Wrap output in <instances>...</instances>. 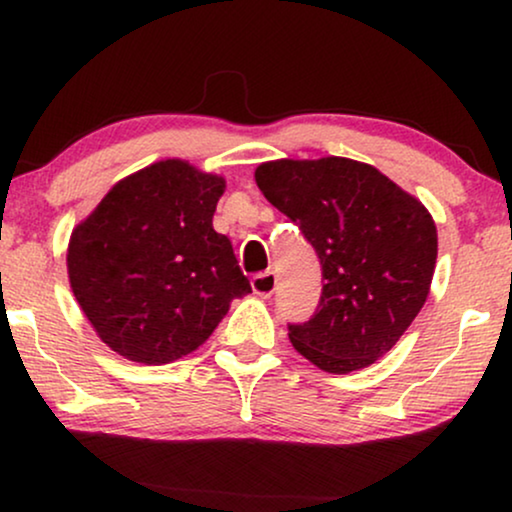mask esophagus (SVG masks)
I'll list each match as a JSON object with an SVG mask.
<instances>
[{
	"mask_svg": "<svg viewBox=\"0 0 512 512\" xmlns=\"http://www.w3.org/2000/svg\"><path fill=\"white\" fill-rule=\"evenodd\" d=\"M251 289H254L256 296L270 298L277 289V275L272 270L258 272V275H254V279H251Z\"/></svg>",
	"mask_w": 512,
	"mask_h": 512,
	"instance_id": "obj_1",
	"label": "esophagus"
}]
</instances>
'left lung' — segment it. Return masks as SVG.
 Masks as SVG:
<instances>
[{
    "label": "left lung",
    "mask_w": 512,
    "mask_h": 512,
    "mask_svg": "<svg viewBox=\"0 0 512 512\" xmlns=\"http://www.w3.org/2000/svg\"><path fill=\"white\" fill-rule=\"evenodd\" d=\"M254 177L321 263L317 312L289 324L291 345L326 373L368 368L429 296L438 256L429 209L373 165L349 158L270 160Z\"/></svg>",
    "instance_id": "left-lung-1"
}]
</instances>
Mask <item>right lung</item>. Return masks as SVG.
Masks as SVG:
<instances>
[{
  "label": "right lung",
  "instance_id": "right-lung-1",
  "mask_svg": "<svg viewBox=\"0 0 512 512\" xmlns=\"http://www.w3.org/2000/svg\"><path fill=\"white\" fill-rule=\"evenodd\" d=\"M219 174L160 160L118 181L69 237V284L102 342L163 366L205 342L251 293L233 244L212 226Z\"/></svg>",
  "mask_w": 512,
  "mask_h": 512
}]
</instances>
